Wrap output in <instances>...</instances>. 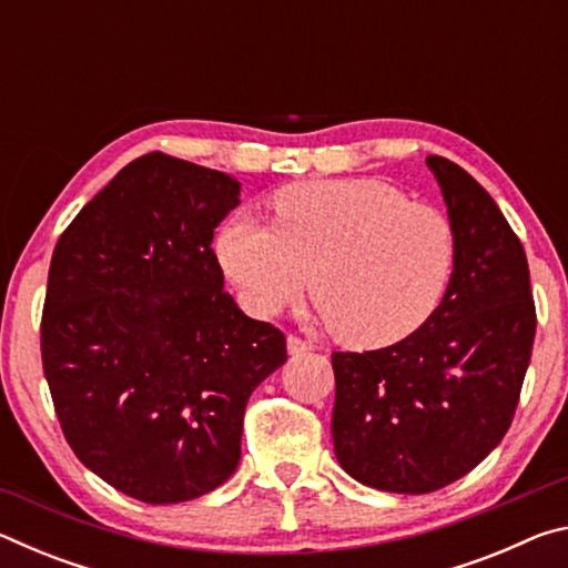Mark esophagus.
<instances>
[{"label":"esophagus","mask_w":568,"mask_h":568,"mask_svg":"<svg viewBox=\"0 0 568 568\" xmlns=\"http://www.w3.org/2000/svg\"><path fill=\"white\" fill-rule=\"evenodd\" d=\"M285 345H287V353H291V355H303V353L311 351V345H307L303 338H297V335H287Z\"/></svg>","instance_id":"obj_1"}]
</instances>
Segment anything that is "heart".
I'll list each match as a JSON object with an SVG mask.
<instances>
[{
    "label": "heart",
    "mask_w": 568,
    "mask_h": 568,
    "mask_svg": "<svg viewBox=\"0 0 568 568\" xmlns=\"http://www.w3.org/2000/svg\"><path fill=\"white\" fill-rule=\"evenodd\" d=\"M273 213V223L233 213L215 237L220 271L257 318L311 281L315 321L351 348H383L430 318L454 275L450 220L388 182H297L277 192Z\"/></svg>",
    "instance_id": "b5f03b06"
}]
</instances>
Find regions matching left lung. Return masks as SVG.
I'll list each match as a JSON object with an SVG mask.
<instances>
[{"mask_svg": "<svg viewBox=\"0 0 568 568\" xmlns=\"http://www.w3.org/2000/svg\"><path fill=\"white\" fill-rule=\"evenodd\" d=\"M426 165L456 233L446 293L408 338L333 353L335 456L388 494L438 491L501 444L536 333L524 245L496 200L456 162Z\"/></svg>", "mask_w": 568, "mask_h": 568, "instance_id": "1", "label": "left lung"}]
</instances>
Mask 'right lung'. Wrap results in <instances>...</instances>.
<instances>
[{
	"mask_svg": "<svg viewBox=\"0 0 568 568\" xmlns=\"http://www.w3.org/2000/svg\"><path fill=\"white\" fill-rule=\"evenodd\" d=\"M240 205L227 172L150 152L80 210L54 247L42 363L67 444L145 504L233 476L250 393L285 335L225 293L215 227Z\"/></svg>",
	"mask_w": 568,
	"mask_h": 568,
	"instance_id": "add662e5",
	"label": "right lung"
}]
</instances>
